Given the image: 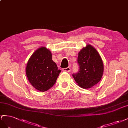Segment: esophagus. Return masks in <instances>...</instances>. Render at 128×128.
Listing matches in <instances>:
<instances>
[{
    "instance_id": "1",
    "label": "esophagus",
    "mask_w": 128,
    "mask_h": 128,
    "mask_svg": "<svg viewBox=\"0 0 128 128\" xmlns=\"http://www.w3.org/2000/svg\"><path fill=\"white\" fill-rule=\"evenodd\" d=\"M62 71H63V72H69L70 71H71V68H63L62 69Z\"/></svg>"
}]
</instances>
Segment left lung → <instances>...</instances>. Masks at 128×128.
Masks as SVG:
<instances>
[{
	"instance_id": "8db88e82",
	"label": "left lung",
	"mask_w": 128,
	"mask_h": 128,
	"mask_svg": "<svg viewBox=\"0 0 128 128\" xmlns=\"http://www.w3.org/2000/svg\"><path fill=\"white\" fill-rule=\"evenodd\" d=\"M79 71L73 74L77 85L82 88L92 87L99 82L103 75L104 66L98 51L90 44L84 47L78 53Z\"/></svg>"
}]
</instances>
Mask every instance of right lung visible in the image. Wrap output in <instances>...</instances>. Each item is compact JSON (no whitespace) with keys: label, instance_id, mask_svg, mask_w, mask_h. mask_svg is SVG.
Segmentation results:
<instances>
[{"label":"right lung","instance_id":"right-lung-1","mask_svg":"<svg viewBox=\"0 0 128 128\" xmlns=\"http://www.w3.org/2000/svg\"><path fill=\"white\" fill-rule=\"evenodd\" d=\"M60 72L52 60L51 51L44 46L35 51L26 68L29 82L41 92H45L53 86Z\"/></svg>","mask_w":128,"mask_h":128}]
</instances>
